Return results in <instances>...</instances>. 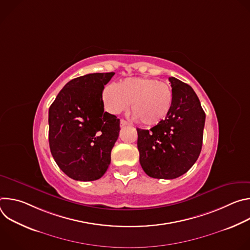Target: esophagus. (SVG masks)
<instances>
[{
    "instance_id": "1",
    "label": "esophagus",
    "mask_w": 250,
    "mask_h": 250,
    "mask_svg": "<svg viewBox=\"0 0 250 250\" xmlns=\"http://www.w3.org/2000/svg\"><path fill=\"white\" fill-rule=\"evenodd\" d=\"M129 124L126 122V121H125V120H121V126H125V125H128Z\"/></svg>"
}]
</instances>
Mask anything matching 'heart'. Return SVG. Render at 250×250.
I'll list each match as a JSON object with an SVG mask.
<instances>
[{
    "instance_id": "b5f03b06",
    "label": "heart",
    "mask_w": 250,
    "mask_h": 250,
    "mask_svg": "<svg viewBox=\"0 0 250 250\" xmlns=\"http://www.w3.org/2000/svg\"><path fill=\"white\" fill-rule=\"evenodd\" d=\"M104 108L111 114H120L130 104L133 118L146 126L163 122L173 103L171 87L164 82L146 77H132L110 85L103 91Z\"/></svg>"
}]
</instances>
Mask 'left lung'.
<instances>
[{
	"label": "left lung",
	"instance_id": "left-lung-1",
	"mask_svg": "<svg viewBox=\"0 0 250 250\" xmlns=\"http://www.w3.org/2000/svg\"><path fill=\"white\" fill-rule=\"evenodd\" d=\"M173 103L166 119L150 129L137 130L139 162L156 179H175L197 161L206 115L191 86L170 77Z\"/></svg>",
	"mask_w": 250,
	"mask_h": 250
}]
</instances>
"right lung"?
<instances>
[{
	"instance_id": "1",
	"label": "right lung",
	"mask_w": 250,
	"mask_h": 250,
	"mask_svg": "<svg viewBox=\"0 0 250 250\" xmlns=\"http://www.w3.org/2000/svg\"><path fill=\"white\" fill-rule=\"evenodd\" d=\"M115 75L87 74L69 81L48 112V139L58 167L77 181L98 180L111 163L120 120L104 112V86Z\"/></svg>"
}]
</instances>
